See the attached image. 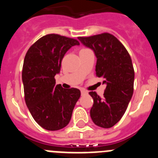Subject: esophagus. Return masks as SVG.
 Instances as JSON below:
<instances>
[{
  "label": "esophagus",
  "instance_id": "obj_1",
  "mask_svg": "<svg viewBox=\"0 0 158 158\" xmlns=\"http://www.w3.org/2000/svg\"><path fill=\"white\" fill-rule=\"evenodd\" d=\"M81 93L82 96H84V95L88 94V92L85 91V90H81Z\"/></svg>",
  "mask_w": 158,
  "mask_h": 158
}]
</instances>
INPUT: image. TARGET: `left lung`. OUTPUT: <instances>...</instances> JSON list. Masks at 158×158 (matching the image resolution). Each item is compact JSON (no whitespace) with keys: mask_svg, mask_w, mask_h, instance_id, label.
<instances>
[{"mask_svg":"<svg viewBox=\"0 0 158 158\" xmlns=\"http://www.w3.org/2000/svg\"><path fill=\"white\" fill-rule=\"evenodd\" d=\"M85 47L93 50L97 58L96 76L106 85L104 97L95 92L90 116L96 125L110 128L120 120L134 92L135 71L131 56L120 42L109 33L78 37Z\"/></svg>","mask_w":158,"mask_h":158,"instance_id":"left-lung-1","label":"left lung"}]
</instances>
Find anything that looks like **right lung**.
I'll list each match as a JSON object with an SVG mask.
<instances>
[{"instance_id": "obj_1", "label": "right lung", "mask_w": 158, "mask_h": 158, "mask_svg": "<svg viewBox=\"0 0 158 158\" xmlns=\"http://www.w3.org/2000/svg\"><path fill=\"white\" fill-rule=\"evenodd\" d=\"M79 45L76 40L50 34L37 40L25 55L22 70L25 102L35 122L47 131L66 127L80 98L79 89L55 85L54 79L65 53Z\"/></svg>"}]
</instances>
